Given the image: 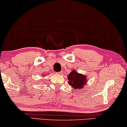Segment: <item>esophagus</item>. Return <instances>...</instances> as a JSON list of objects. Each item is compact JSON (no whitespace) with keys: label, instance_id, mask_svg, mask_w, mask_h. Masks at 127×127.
<instances>
[{"label":"esophagus","instance_id":"34e87169","mask_svg":"<svg viewBox=\"0 0 127 127\" xmlns=\"http://www.w3.org/2000/svg\"><path fill=\"white\" fill-rule=\"evenodd\" d=\"M62 74H63V72H62V71H61V72H58V74H59V75H62Z\"/></svg>","mask_w":127,"mask_h":127}]
</instances>
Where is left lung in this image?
<instances>
[{
  "label": "left lung",
  "mask_w": 127,
  "mask_h": 127,
  "mask_svg": "<svg viewBox=\"0 0 127 127\" xmlns=\"http://www.w3.org/2000/svg\"><path fill=\"white\" fill-rule=\"evenodd\" d=\"M68 76V84L75 89H82L87 83V76L79 74L75 70H72Z\"/></svg>",
  "instance_id": "left-lung-1"
}]
</instances>
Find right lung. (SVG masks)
Wrapping results in <instances>:
<instances>
[{
    "instance_id": "add662e5",
    "label": "right lung",
    "mask_w": 127,
    "mask_h": 127,
    "mask_svg": "<svg viewBox=\"0 0 127 127\" xmlns=\"http://www.w3.org/2000/svg\"><path fill=\"white\" fill-rule=\"evenodd\" d=\"M44 75H43V76H44Z\"/></svg>"
}]
</instances>
